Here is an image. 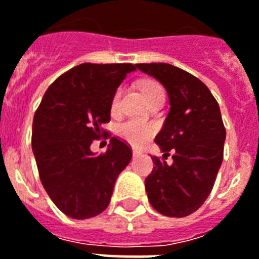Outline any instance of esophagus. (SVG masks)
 Wrapping results in <instances>:
<instances>
[{"label":"esophagus","mask_w":259,"mask_h":259,"mask_svg":"<svg viewBox=\"0 0 259 259\" xmlns=\"http://www.w3.org/2000/svg\"><path fill=\"white\" fill-rule=\"evenodd\" d=\"M138 155H141V151L137 150V149H134V150H133V157H138Z\"/></svg>","instance_id":"esophagus-1"}]
</instances>
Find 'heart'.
Returning a JSON list of instances; mask_svg holds the SVG:
<instances>
[{"mask_svg": "<svg viewBox=\"0 0 259 259\" xmlns=\"http://www.w3.org/2000/svg\"><path fill=\"white\" fill-rule=\"evenodd\" d=\"M141 90H142V94H144L145 100L149 105L153 101L158 100V98H165V90L161 86V83H158L157 81H153V79L145 81L141 86ZM121 97H122V89L118 88L110 100V111L113 114H117L119 111ZM154 125L141 121V119L129 118L117 125V134H118L119 138H122L123 141H126L127 144L133 145V146L145 145L151 137L154 136Z\"/></svg>", "mask_w": 259, "mask_h": 259, "instance_id": "obj_1", "label": "heart"}]
</instances>
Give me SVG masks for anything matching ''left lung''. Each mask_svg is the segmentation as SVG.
Here are the masks:
<instances>
[{
    "label": "left lung",
    "mask_w": 259,
    "mask_h": 259,
    "mask_svg": "<svg viewBox=\"0 0 259 259\" xmlns=\"http://www.w3.org/2000/svg\"><path fill=\"white\" fill-rule=\"evenodd\" d=\"M165 86L170 111L155 144L162 158L145 180L150 205L166 217H186L203 205L224 159L226 138L217 100L201 79L170 64H137ZM172 154L174 163L165 162Z\"/></svg>",
    "instance_id": "8db88e82"
}]
</instances>
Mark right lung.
<instances>
[{
  "label": "right lung",
  "mask_w": 259,
  "mask_h": 259,
  "mask_svg": "<svg viewBox=\"0 0 259 259\" xmlns=\"http://www.w3.org/2000/svg\"><path fill=\"white\" fill-rule=\"evenodd\" d=\"M133 64H81L49 86L34 113L31 148L46 193L74 220L101 214L110 202L132 148L102 129L110 121V100ZM111 138L106 153L90 150L94 139Z\"/></svg>",
  "instance_id": "right-lung-1"
}]
</instances>
